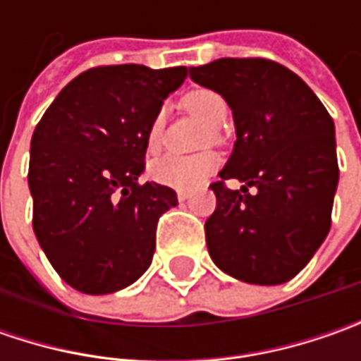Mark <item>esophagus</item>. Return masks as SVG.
I'll return each mask as SVG.
<instances>
[{"label":"esophagus","mask_w":361,"mask_h":361,"mask_svg":"<svg viewBox=\"0 0 361 361\" xmlns=\"http://www.w3.org/2000/svg\"><path fill=\"white\" fill-rule=\"evenodd\" d=\"M176 199L180 202H185L187 199H190V192H188V190H178V192H176Z\"/></svg>","instance_id":"esophagus-1"}]
</instances>
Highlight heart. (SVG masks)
I'll list each match as a JSON object with an SVG mask.
<instances>
[{
	"mask_svg": "<svg viewBox=\"0 0 361 361\" xmlns=\"http://www.w3.org/2000/svg\"><path fill=\"white\" fill-rule=\"evenodd\" d=\"M183 106L190 114L204 120L213 130L211 136L213 140H221L219 126L225 124L229 116V108L225 98L215 90L209 88H199V90L188 92L183 98ZM162 128H164V114L159 112L154 114L148 128H146V150L150 154L159 152L160 142H162ZM221 160L215 152H201L195 157H176V154H166L160 157L150 164V176L154 183L162 187L174 188V190H192L201 187L202 183L219 169Z\"/></svg>",
	"mask_w": 361,
	"mask_h": 361,
	"instance_id": "heart-1",
	"label": "heart"
}]
</instances>
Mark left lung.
Segmentation results:
<instances>
[{"instance_id": "1", "label": "left lung", "mask_w": 361, "mask_h": 361, "mask_svg": "<svg viewBox=\"0 0 361 361\" xmlns=\"http://www.w3.org/2000/svg\"><path fill=\"white\" fill-rule=\"evenodd\" d=\"M188 72L227 100L237 130L221 180L211 185L216 209L204 223L209 255L245 283H285L331 227L340 178L334 120L298 74L273 60L221 58ZM229 178L242 180L241 191L224 187Z\"/></svg>"}]
</instances>
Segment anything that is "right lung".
I'll list each match as a JSON object with an SVG mask.
<instances>
[{
	"label": "right lung",
	"mask_w": 361,
	"mask_h": 361,
	"mask_svg": "<svg viewBox=\"0 0 361 361\" xmlns=\"http://www.w3.org/2000/svg\"><path fill=\"white\" fill-rule=\"evenodd\" d=\"M185 66H98L76 76L35 126L27 183L34 233L68 285L104 295L150 265L173 188L140 185L146 128L187 78Z\"/></svg>",
	"instance_id": "add662e5"
}]
</instances>
